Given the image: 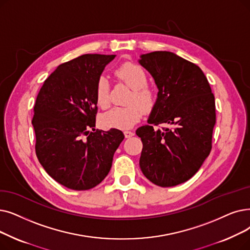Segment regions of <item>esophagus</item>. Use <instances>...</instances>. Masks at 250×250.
I'll list each match as a JSON object with an SVG mask.
<instances>
[{
  "label": "esophagus",
  "instance_id": "1",
  "mask_svg": "<svg viewBox=\"0 0 250 250\" xmlns=\"http://www.w3.org/2000/svg\"><path fill=\"white\" fill-rule=\"evenodd\" d=\"M124 133H125V138H131V137H133L135 135V133L132 132V131H125Z\"/></svg>",
  "mask_w": 250,
  "mask_h": 250
}]
</instances>
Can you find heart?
I'll use <instances>...</instances> for the list:
<instances>
[{"mask_svg":"<svg viewBox=\"0 0 250 250\" xmlns=\"http://www.w3.org/2000/svg\"><path fill=\"white\" fill-rule=\"evenodd\" d=\"M116 77L121 79L133 90L129 95L126 107H114L104 113L101 124L105 127L125 129L134 126L144 113V109H150L154 103V93L147 86V75L144 69L134 63H125L115 71ZM110 86L105 77L97 81L95 97L96 102L102 109L110 105Z\"/></svg>","mask_w":250,"mask_h":250,"instance_id":"1","label":"heart"}]
</instances>
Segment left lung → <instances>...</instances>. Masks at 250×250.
<instances>
[{
	"label": "left lung",
	"mask_w": 250,
	"mask_h": 250,
	"mask_svg": "<svg viewBox=\"0 0 250 250\" xmlns=\"http://www.w3.org/2000/svg\"><path fill=\"white\" fill-rule=\"evenodd\" d=\"M139 63L158 88L149 125L136 131L143 143L140 167L155 185L177 186L191 179L210 153L214 96L200 67L171 52L143 54ZM161 123L172 126L154 127Z\"/></svg>",
	"instance_id": "1"
}]
</instances>
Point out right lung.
<instances>
[{
	"label": "right lung",
	"mask_w": 250,
	"mask_h": 250,
	"mask_svg": "<svg viewBox=\"0 0 250 250\" xmlns=\"http://www.w3.org/2000/svg\"><path fill=\"white\" fill-rule=\"evenodd\" d=\"M114 57L84 54L60 64L37 97L31 121L37 157L50 177L71 190H89L100 184L125 139L119 129L95 128L96 83Z\"/></svg>",
	"instance_id": "add662e5"
}]
</instances>
